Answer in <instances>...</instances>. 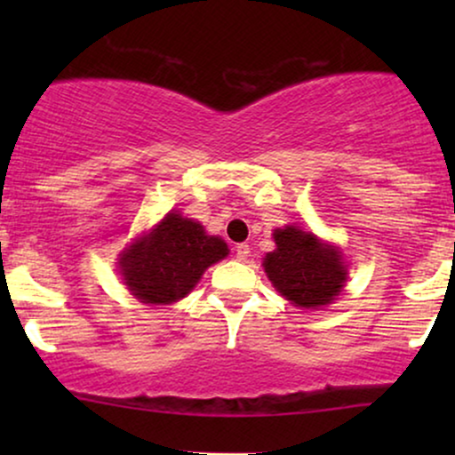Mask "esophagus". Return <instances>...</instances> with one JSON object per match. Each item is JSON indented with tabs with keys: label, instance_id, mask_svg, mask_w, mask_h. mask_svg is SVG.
Masks as SVG:
<instances>
[{
	"label": "esophagus",
	"instance_id": "obj_1",
	"mask_svg": "<svg viewBox=\"0 0 455 455\" xmlns=\"http://www.w3.org/2000/svg\"><path fill=\"white\" fill-rule=\"evenodd\" d=\"M234 252H235V259H238V260H246L248 254H251V248H248V244H238L234 248Z\"/></svg>",
	"mask_w": 455,
	"mask_h": 455
}]
</instances>
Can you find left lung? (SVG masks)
<instances>
[{
    "instance_id": "1",
    "label": "left lung",
    "mask_w": 455,
    "mask_h": 455,
    "mask_svg": "<svg viewBox=\"0 0 455 455\" xmlns=\"http://www.w3.org/2000/svg\"><path fill=\"white\" fill-rule=\"evenodd\" d=\"M273 240L277 248L267 252L263 267L285 300L300 308H319L339 296L347 269L338 248L296 226L275 229Z\"/></svg>"
}]
</instances>
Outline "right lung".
<instances>
[{"mask_svg": "<svg viewBox=\"0 0 455 455\" xmlns=\"http://www.w3.org/2000/svg\"><path fill=\"white\" fill-rule=\"evenodd\" d=\"M228 244L195 220L167 213L145 238L120 254L130 294L145 304H172L190 294L211 265L228 257Z\"/></svg>", "mask_w": 455, "mask_h": 455, "instance_id": "1", "label": "right lung"}]
</instances>
